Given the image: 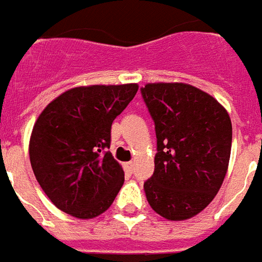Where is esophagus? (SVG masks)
<instances>
[{
  "label": "esophagus",
  "instance_id": "esophagus-1",
  "mask_svg": "<svg viewBox=\"0 0 262 262\" xmlns=\"http://www.w3.org/2000/svg\"><path fill=\"white\" fill-rule=\"evenodd\" d=\"M133 167H135V164H133V161L125 163V170L127 171V172H132V171H133Z\"/></svg>",
  "mask_w": 262,
  "mask_h": 262
}]
</instances>
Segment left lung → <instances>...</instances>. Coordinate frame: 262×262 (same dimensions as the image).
Instances as JSON below:
<instances>
[{"instance_id":"1","label":"left lung","mask_w":262,"mask_h":262,"mask_svg":"<svg viewBox=\"0 0 262 262\" xmlns=\"http://www.w3.org/2000/svg\"><path fill=\"white\" fill-rule=\"evenodd\" d=\"M140 91L157 136L146 198L167 220L191 219L223 184L231 151L230 116L212 95L189 84L150 82Z\"/></svg>"}]
</instances>
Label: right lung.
Masks as SVG:
<instances>
[{
	"instance_id": "right-lung-1",
	"label": "right lung",
	"mask_w": 262,
	"mask_h": 262,
	"mask_svg": "<svg viewBox=\"0 0 262 262\" xmlns=\"http://www.w3.org/2000/svg\"><path fill=\"white\" fill-rule=\"evenodd\" d=\"M137 90V84L75 86L39 115L29 159L39 185L56 208L77 219H94L112 205L125 172L106 151L111 126Z\"/></svg>"
}]
</instances>
